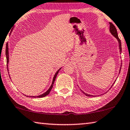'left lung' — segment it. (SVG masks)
I'll return each instance as SVG.
<instances>
[{"label":"left lung","instance_id":"8db88e82","mask_svg":"<svg viewBox=\"0 0 130 130\" xmlns=\"http://www.w3.org/2000/svg\"><path fill=\"white\" fill-rule=\"evenodd\" d=\"M110 31L111 33H112L113 35L114 36L115 38H116L117 39V40H118L119 44V48H120V52H121V40H120V39L119 38V36H118V35H117V29H116V27H115L114 25H113L112 23H111V22H110ZM120 72H119V73H120ZM114 83H113V84H114ZM81 91L83 92V93L84 94H85L86 96H93V95H88V94L85 93V92H84L83 91H82V90H81Z\"/></svg>","mask_w":130,"mask_h":130}]
</instances>
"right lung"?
Here are the masks:
<instances>
[{"mask_svg":"<svg viewBox=\"0 0 130 130\" xmlns=\"http://www.w3.org/2000/svg\"><path fill=\"white\" fill-rule=\"evenodd\" d=\"M6 61H7V66H8L7 65V63H9V48H8V43H6ZM7 68H8V67H7ZM7 69H8V68H7ZM60 69H61V68L59 69L58 71L55 74V75L54 76V78H53L52 84H51V86H50V87L49 88V89L47 90V91L46 92H45V93L43 94L42 95H40L36 96H30V97H34V98H42V97H44V96H46V95H48L49 93H50V91L51 90V89H52V88L53 87V84H54V83L55 78H56L57 76V74L58 73V72H59V71Z\"/></svg>","mask_w":130,"mask_h":130,"instance_id":"1","label":"right lung"}]
</instances>
